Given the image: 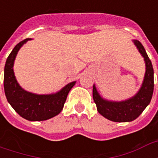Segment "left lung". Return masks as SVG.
Masks as SVG:
<instances>
[{
    "instance_id": "1",
    "label": "left lung",
    "mask_w": 158,
    "mask_h": 158,
    "mask_svg": "<svg viewBox=\"0 0 158 158\" xmlns=\"http://www.w3.org/2000/svg\"><path fill=\"white\" fill-rule=\"evenodd\" d=\"M146 62V73L142 85L135 96L122 102H111L103 99L93 85V99L98 113L113 122H130L136 119L149 105L154 89V72L151 60L139 40H133Z\"/></svg>"
}]
</instances>
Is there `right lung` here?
Segmentation results:
<instances>
[{"mask_svg": "<svg viewBox=\"0 0 158 158\" xmlns=\"http://www.w3.org/2000/svg\"><path fill=\"white\" fill-rule=\"evenodd\" d=\"M30 40L29 38L19 42L6 59L4 69V90L7 102L22 118L29 121H43L61 113L68 94L76 81L68 84L58 92L50 95H37L22 89L14 75L13 64L19 49Z\"/></svg>", "mask_w": 158, "mask_h": 158, "instance_id": "right-lung-1", "label": "right lung"}]
</instances>
